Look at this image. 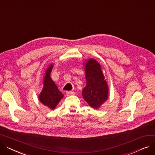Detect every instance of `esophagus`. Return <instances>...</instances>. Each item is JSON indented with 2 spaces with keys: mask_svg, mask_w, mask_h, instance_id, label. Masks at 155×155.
Returning <instances> with one entry per match:
<instances>
[{
  "mask_svg": "<svg viewBox=\"0 0 155 155\" xmlns=\"http://www.w3.org/2000/svg\"><path fill=\"white\" fill-rule=\"evenodd\" d=\"M66 94H67V96H70V95H74V92H71V91H68V92H67Z\"/></svg>",
  "mask_w": 155,
  "mask_h": 155,
  "instance_id": "1",
  "label": "esophagus"
}]
</instances>
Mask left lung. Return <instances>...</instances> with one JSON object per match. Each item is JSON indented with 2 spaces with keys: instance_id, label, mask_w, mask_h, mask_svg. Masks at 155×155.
Instances as JSON below:
<instances>
[{
  "instance_id": "obj_1",
  "label": "left lung",
  "mask_w": 155,
  "mask_h": 155,
  "mask_svg": "<svg viewBox=\"0 0 155 155\" xmlns=\"http://www.w3.org/2000/svg\"><path fill=\"white\" fill-rule=\"evenodd\" d=\"M84 64L87 81L82 93L84 99L92 108L99 109L108 99V84L98 61L90 58Z\"/></svg>"
}]
</instances>
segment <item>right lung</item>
Segmentation results:
<instances>
[{"label":"right lung","instance_id":"right-lung-1","mask_svg":"<svg viewBox=\"0 0 155 155\" xmlns=\"http://www.w3.org/2000/svg\"><path fill=\"white\" fill-rule=\"evenodd\" d=\"M53 67L51 64L45 71L43 88L39 95V101L49 109H54L63 97V94L58 90V87L52 80L50 74Z\"/></svg>","mask_w":155,"mask_h":155}]
</instances>
